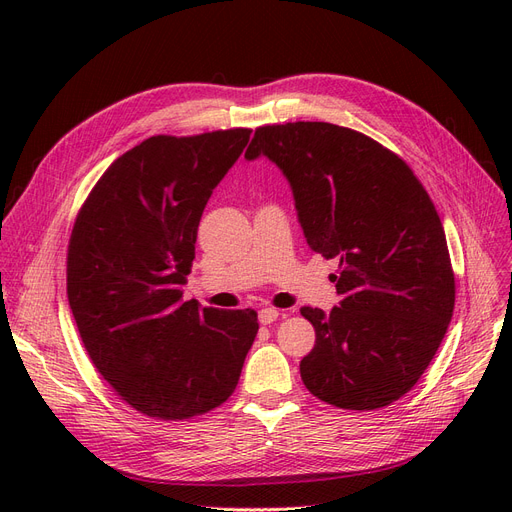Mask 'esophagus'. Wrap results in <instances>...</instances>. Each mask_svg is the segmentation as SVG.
<instances>
[{"mask_svg": "<svg viewBox=\"0 0 512 512\" xmlns=\"http://www.w3.org/2000/svg\"><path fill=\"white\" fill-rule=\"evenodd\" d=\"M280 317V311L278 309H274V307H265V309H261L259 311V324H263V326H270V324H274V321Z\"/></svg>", "mask_w": 512, "mask_h": 512, "instance_id": "1", "label": "esophagus"}]
</instances>
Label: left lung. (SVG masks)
<instances>
[{
	"mask_svg": "<svg viewBox=\"0 0 512 512\" xmlns=\"http://www.w3.org/2000/svg\"><path fill=\"white\" fill-rule=\"evenodd\" d=\"M245 157L280 168L307 245L338 259L340 305L301 309L317 336L301 361L307 390L348 411L388 407L434 359L454 309L432 199L398 155L328 122L261 126Z\"/></svg>",
	"mask_w": 512,
	"mask_h": 512,
	"instance_id": "left-lung-1",
	"label": "left lung"
}]
</instances>
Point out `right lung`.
Masks as SVG:
<instances>
[{"instance_id": "1", "label": "right lung", "mask_w": 512, "mask_h": 512, "mask_svg": "<svg viewBox=\"0 0 512 512\" xmlns=\"http://www.w3.org/2000/svg\"><path fill=\"white\" fill-rule=\"evenodd\" d=\"M249 128L151 137L105 170L68 247V301L95 367L132 409L180 421L234 392L257 336L251 309L182 299L203 209Z\"/></svg>"}]
</instances>
